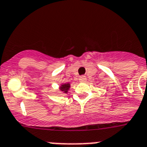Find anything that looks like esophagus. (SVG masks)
Listing matches in <instances>:
<instances>
[{"mask_svg": "<svg viewBox=\"0 0 147 147\" xmlns=\"http://www.w3.org/2000/svg\"><path fill=\"white\" fill-rule=\"evenodd\" d=\"M79 81H81V82H85L86 81V76H84V75H81L79 77Z\"/></svg>", "mask_w": 147, "mask_h": 147, "instance_id": "34e87169", "label": "esophagus"}]
</instances>
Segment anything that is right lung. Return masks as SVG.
I'll return each mask as SVG.
<instances>
[{
    "instance_id": "obj_1",
    "label": "right lung",
    "mask_w": 147,
    "mask_h": 147,
    "mask_svg": "<svg viewBox=\"0 0 147 147\" xmlns=\"http://www.w3.org/2000/svg\"><path fill=\"white\" fill-rule=\"evenodd\" d=\"M70 87V84H62L60 87V90L61 92H63L64 93H67L68 92L69 89Z\"/></svg>"
}]
</instances>
